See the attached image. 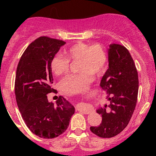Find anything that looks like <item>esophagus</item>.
I'll return each mask as SVG.
<instances>
[{
    "label": "esophagus",
    "mask_w": 156,
    "mask_h": 156,
    "mask_svg": "<svg viewBox=\"0 0 156 156\" xmlns=\"http://www.w3.org/2000/svg\"><path fill=\"white\" fill-rule=\"evenodd\" d=\"M76 109L78 110V111L84 113V114H89L91 111L90 109H89V108L86 107L85 103H83L78 104V106H76Z\"/></svg>",
    "instance_id": "obj_1"
}]
</instances>
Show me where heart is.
<instances>
[{"instance_id": "heart-1", "label": "heart", "mask_w": 156, "mask_h": 156, "mask_svg": "<svg viewBox=\"0 0 156 156\" xmlns=\"http://www.w3.org/2000/svg\"><path fill=\"white\" fill-rule=\"evenodd\" d=\"M64 56L56 55L52 59L50 67L56 76L66 74L69 70V61L78 60L77 70L79 72L68 75L61 82L62 90L69 94L84 92L92 81L90 74L99 75L106 69L107 55L104 48L100 44L78 43L66 49Z\"/></svg>"}]
</instances>
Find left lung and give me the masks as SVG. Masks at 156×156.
Masks as SVG:
<instances>
[{"label": "left lung", "instance_id": "1", "mask_svg": "<svg viewBox=\"0 0 156 156\" xmlns=\"http://www.w3.org/2000/svg\"><path fill=\"white\" fill-rule=\"evenodd\" d=\"M108 68L100 86L106 93L109 105L99 107L102 115L99 126L90 127L91 132L100 137L116 136L126 127L134 111L137 100L139 81L134 62L124 46L111 44L108 48Z\"/></svg>", "mask_w": 156, "mask_h": 156}]
</instances>
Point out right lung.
<instances>
[{
    "mask_svg": "<svg viewBox=\"0 0 156 156\" xmlns=\"http://www.w3.org/2000/svg\"><path fill=\"white\" fill-rule=\"evenodd\" d=\"M65 41L40 37L31 42L22 55L16 69V100L29 129L45 139L57 137L66 130L75 107L59 97L49 102L53 75L50 62Z\"/></svg>",
    "mask_w": 156,
    "mask_h": 156,
    "instance_id": "obj_1",
    "label": "right lung"
}]
</instances>
